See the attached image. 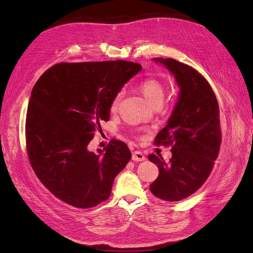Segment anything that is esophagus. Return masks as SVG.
<instances>
[{
    "label": "esophagus",
    "instance_id": "34e87169",
    "mask_svg": "<svg viewBox=\"0 0 253 253\" xmlns=\"http://www.w3.org/2000/svg\"><path fill=\"white\" fill-rule=\"evenodd\" d=\"M132 159L134 160V162H143V160L145 159V156L143 155L142 152L135 151L132 154Z\"/></svg>",
    "mask_w": 253,
    "mask_h": 253
}]
</instances>
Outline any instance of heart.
I'll list each match as a JSON object with an SVG mask.
<instances>
[{"mask_svg":"<svg viewBox=\"0 0 253 253\" xmlns=\"http://www.w3.org/2000/svg\"><path fill=\"white\" fill-rule=\"evenodd\" d=\"M138 87H139V90L141 91V94L145 98V100L148 101L150 105H153L155 103H163L164 98H165V87H164V84L159 80L155 78L145 79L139 84ZM121 97H122V94L119 93L113 99V101L111 103L112 112L117 111L121 100Z\"/></svg>","mask_w":253,"mask_h":253,"instance_id":"1","label":"heart"}]
</instances>
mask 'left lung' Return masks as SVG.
I'll list each match as a JSON object with an SVG mask.
<instances>
[{"label": "left lung", "mask_w": 253, "mask_h": 253, "mask_svg": "<svg viewBox=\"0 0 253 253\" xmlns=\"http://www.w3.org/2000/svg\"><path fill=\"white\" fill-rule=\"evenodd\" d=\"M153 61L174 76L179 91L167 126L155 139L156 144H172V157L166 163L162 155H149L159 170L150 190L160 200L178 202L203 186L217 158L218 104L210 84L194 68L171 58Z\"/></svg>", "instance_id": "obj_1"}]
</instances>
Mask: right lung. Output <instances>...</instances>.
<instances>
[{
    "label": "right lung",
    "instance_id": "obj_1",
    "mask_svg": "<svg viewBox=\"0 0 253 253\" xmlns=\"http://www.w3.org/2000/svg\"><path fill=\"white\" fill-rule=\"evenodd\" d=\"M142 66L127 61L59 63L45 72L30 94L26 115L29 162L43 185L64 203L91 208L108 200L114 179L132 157L112 140L88 150L111 103Z\"/></svg>",
    "mask_w": 253,
    "mask_h": 253
}]
</instances>
